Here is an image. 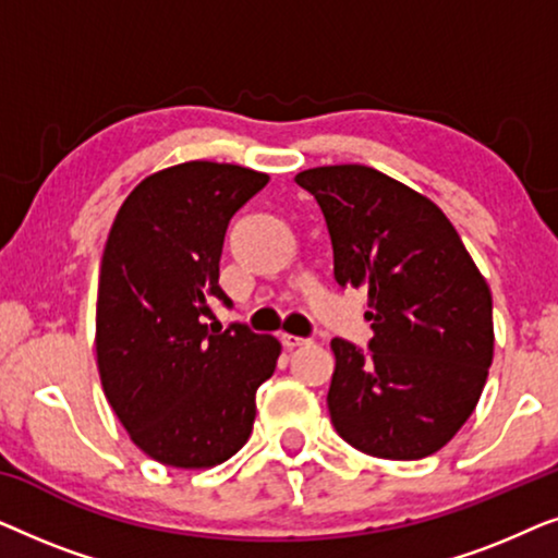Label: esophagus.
I'll return each instance as SVG.
<instances>
[{
	"instance_id": "esophagus-1",
	"label": "esophagus",
	"mask_w": 558,
	"mask_h": 558,
	"mask_svg": "<svg viewBox=\"0 0 558 558\" xmlns=\"http://www.w3.org/2000/svg\"><path fill=\"white\" fill-rule=\"evenodd\" d=\"M281 345H284L287 350H294V348H300V345H307V340L304 338H296V335H281Z\"/></svg>"
}]
</instances>
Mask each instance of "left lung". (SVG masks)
<instances>
[{"instance_id": "left-lung-1", "label": "left lung", "mask_w": 558, "mask_h": 558, "mask_svg": "<svg viewBox=\"0 0 558 558\" xmlns=\"http://www.w3.org/2000/svg\"><path fill=\"white\" fill-rule=\"evenodd\" d=\"M335 281L368 289L371 350L335 338L327 409L350 447L380 460L439 452L475 411L493 363V294L429 197L365 165L312 167Z\"/></svg>"}]
</instances>
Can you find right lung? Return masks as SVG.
Segmentation results:
<instances>
[{"mask_svg": "<svg viewBox=\"0 0 558 558\" xmlns=\"http://www.w3.org/2000/svg\"><path fill=\"white\" fill-rule=\"evenodd\" d=\"M269 182L241 165L193 159L144 178L117 213L96 302L98 376L113 414L151 460L208 470L246 445L256 388L281 345L246 325L201 323L216 296L233 213Z\"/></svg>", "mask_w": 558, "mask_h": 558, "instance_id": "add662e5", "label": "right lung"}]
</instances>
